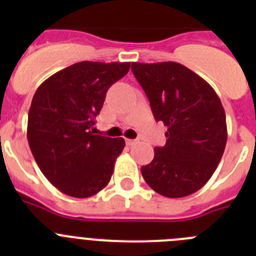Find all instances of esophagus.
Here are the masks:
<instances>
[{
	"label": "esophagus",
	"instance_id": "34e87169",
	"mask_svg": "<svg viewBox=\"0 0 256 256\" xmlns=\"http://www.w3.org/2000/svg\"><path fill=\"white\" fill-rule=\"evenodd\" d=\"M126 144H128V146H133V144H137V142H138V140H126Z\"/></svg>",
	"mask_w": 256,
	"mask_h": 256
}]
</instances>
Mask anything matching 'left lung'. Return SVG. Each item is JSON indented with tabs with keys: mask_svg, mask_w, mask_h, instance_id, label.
Masks as SVG:
<instances>
[{
	"mask_svg": "<svg viewBox=\"0 0 256 256\" xmlns=\"http://www.w3.org/2000/svg\"><path fill=\"white\" fill-rule=\"evenodd\" d=\"M132 72L150 101L156 122L168 132L155 148L144 180L165 198H184L205 186L227 144L226 112L212 86L184 65L132 62Z\"/></svg>",
	"mask_w": 256,
	"mask_h": 256,
	"instance_id": "left-lung-1",
	"label": "left lung"
}]
</instances>
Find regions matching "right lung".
I'll list each match as a JSON object with an SVG mask.
<instances>
[{
  "label": "right lung",
  "mask_w": 256,
  "mask_h": 256,
  "mask_svg": "<svg viewBox=\"0 0 256 256\" xmlns=\"http://www.w3.org/2000/svg\"><path fill=\"white\" fill-rule=\"evenodd\" d=\"M130 62L80 61L46 79L28 114V144L44 177L62 194L84 198L110 182L126 142L94 134L106 92Z\"/></svg>",
  "instance_id": "1"
}]
</instances>
